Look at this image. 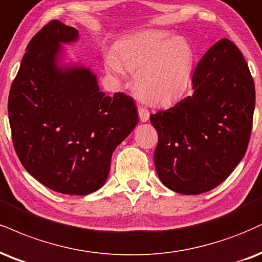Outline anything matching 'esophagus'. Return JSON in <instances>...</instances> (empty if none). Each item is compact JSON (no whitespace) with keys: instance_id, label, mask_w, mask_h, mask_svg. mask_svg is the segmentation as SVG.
I'll use <instances>...</instances> for the list:
<instances>
[{"instance_id":"34e87169","label":"esophagus","mask_w":262,"mask_h":262,"mask_svg":"<svg viewBox=\"0 0 262 262\" xmlns=\"http://www.w3.org/2000/svg\"><path fill=\"white\" fill-rule=\"evenodd\" d=\"M138 113H139V118L141 122L149 121V118H150L149 110H146L145 107H138Z\"/></svg>"}]
</instances>
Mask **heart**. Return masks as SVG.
I'll return each mask as SVG.
<instances>
[{
	"mask_svg": "<svg viewBox=\"0 0 262 262\" xmlns=\"http://www.w3.org/2000/svg\"><path fill=\"white\" fill-rule=\"evenodd\" d=\"M195 55L184 37L166 30H143L119 41L106 59L110 72L134 74L133 88L143 102L167 106L181 99L190 84Z\"/></svg>",
	"mask_w": 262,
	"mask_h": 262,
	"instance_id": "obj_1",
	"label": "heart"
}]
</instances>
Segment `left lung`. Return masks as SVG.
<instances>
[{"label":"left lung","instance_id":"left-lung-1","mask_svg":"<svg viewBox=\"0 0 262 262\" xmlns=\"http://www.w3.org/2000/svg\"><path fill=\"white\" fill-rule=\"evenodd\" d=\"M191 96L150 116L159 134L154 152L160 181L196 195L221 184L244 157L255 108V85L231 40L210 47L193 74Z\"/></svg>","mask_w":262,"mask_h":262}]
</instances>
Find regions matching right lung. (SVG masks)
<instances>
[{
  "label": "right lung",
  "mask_w": 262,
  "mask_h": 262,
  "mask_svg": "<svg viewBox=\"0 0 262 262\" xmlns=\"http://www.w3.org/2000/svg\"><path fill=\"white\" fill-rule=\"evenodd\" d=\"M73 27L51 20L27 46L8 97L15 152L24 168L53 191L88 195L105 184L113 151L138 124L132 97L100 91L96 75L61 66Z\"/></svg>",
  "instance_id": "obj_1"
}]
</instances>
